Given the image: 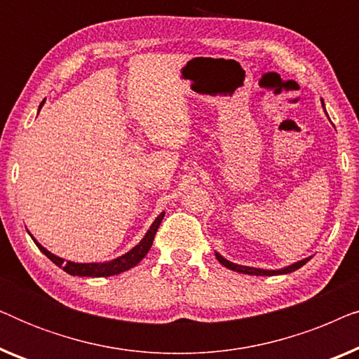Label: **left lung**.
Here are the masks:
<instances>
[{
	"label": "left lung",
	"instance_id": "obj_1",
	"mask_svg": "<svg viewBox=\"0 0 359 359\" xmlns=\"http://www.w3.org/2000/svg\"><path fill=\"white\" fill-rule=\"evenodd\" d=\"M323 102V100H322ZM215 258L219 259L220 264H224L225 268L232 269V271H237V273H243V274H252V276H276V274H287V273H292L296 271V269L302 268L304 264H306L309 259L312 257H307L304 259H299V262L289 264V266H284L281 269H263V268H252V266H243V264H237V263H232L229 262V259H225L222 255L215 252Z\"/></svg>",
	"mask_w": 359,
	"mask_h": 359
}]
</instances>
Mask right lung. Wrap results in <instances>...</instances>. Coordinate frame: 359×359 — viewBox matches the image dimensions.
Wrapping results in <instances>:
<instances>
[{"mask_svg": "<svg viewBox=\"0 0 359 359\" xmlns=\"http://www.w3.org/2000/svg\"><path fill=\"white\" fill-rule=\"evenodd\" d=\"M43 100L41 102V106H39V111H41V107L43 106ZM165 217V212H161L158 217L154 220V224L150 225V229L147 230V233L144 235V238L140 240L139 243L135 245L134 248L129 250V252L121 255V257H117L114 259H111V262H102V263H75V262H65V259L57 257V255H53L48 252L47 248H43L41 243L37 242L36 238L32 237L34 243L37 245L39 250L46 255L48 259H52L53 263L57 264L58 268H62L63 271L72 274V276H86V278H104V276H114V274H119V273H124L127 269L134 268L139 264L142 259L147 253H149V250L151 247V243H154V238H155V233L156 230H158L161 220Z\"/></svg>", "mask_w": 359, "mask_h": 359, "instance_id": "add662e5", "label": "right lung"}]
</instances>
